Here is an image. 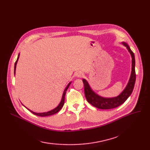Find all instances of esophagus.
Wrapping results in <instances>:
<instances>
[{
    "instance_id": "34e87169",
    "label": "esophagus",
    "mask_w": 150,
    "mask_h": 150,
    "mask_svg": "<svg viewBox=\"0 0 150 150\" xmlns=\"http://www.w3.org/2000/svg\"><path fill=\"white\" fill-rule=\"evenodd\" d=\"M76 77H78V78H82V77L83 76V72H80V71H79V72H77L76 73Z\"/></svg>"
}]
</instances>
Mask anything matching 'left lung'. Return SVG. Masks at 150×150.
Wrapping results in <instances>:
<instances>
[{
    "label": "left lung",
    "mask_w": 150,
    "mask_h": 150,
    "mask_svg": "<svg viewBox=\"0 0 150 150\" xmlns=\"http://www.w3.org/2000/svg\"><path fill=\"white\" fill-rule=\"evenodd\" d=\"M121 44L126 47L130 54L132 60H131V72L128 83L118 96L112 98L103 97L94 91L91 87L87 80L83 79L86 98L89 103L97 108L101 109V110H110V109L115 108L124 103L133 92L136 81L134 54L131 50L128 44L125 42H122Z\"/></svg>",
    "instance_id": "left-lung-1"
}]
</instances>
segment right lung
Here are the masks:
<instances>
[{
    "label": "right lung",
    "instance_id": "right-lung-1",
    "mask_svg": "<svg viewBox=\"0 0 150 150\" xmlns=\"http://www.w3.org/2000/svg\"><path fill=\"white\" fill-rule=\"evenodd\" d=\"M19 56H20V53L19 54V55H18V57H17V61L16 62H15V64H14V75L16 74V66H17V62H18V60H19ZM71 82L69 83V84H67V86H66V88H65L64 92H63V94H62V98H61V100L59 103V104H58V105L55 108L52 109V110H50L49 111H47V112H34L33 111H31L30 110H29V108H26L24 105H23L24 106H25L27 109H28V110H29L32 113H33L34 115H37V116H51V115H54L56 114V113H57L58 111H59L61 108H62V106H64V99H65V95H66V91L67 90L68 88H69V86H70V84H71Z\"/></svg>",
    "mask_w": 150,
    "mask_h": 150
}]
</instances>
